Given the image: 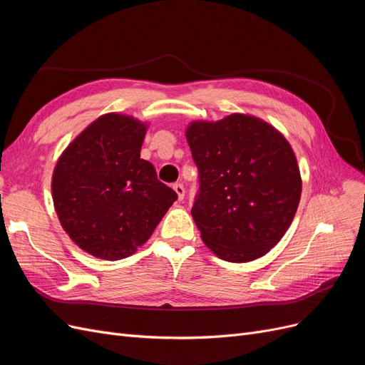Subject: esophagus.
I'll use <instances>...</instances> for the list:
<instances>
[{
    "mask_svg": "<svg viewBox=\"0 0 365 365\" xmlns=\"http://www.w3.org/2000/svg\"><path fill=\"white\" fill-rule=\"evenodd\" d=\"M173 190L177 192V195H178V199H180V200H182V199H184V195H185V188H184V185H182V184H180V182L173 184Z\"/></svg>",
    "mask_w": 365,
    "mask_h": 365,
    "instance_id": "obj_1",
    "label": "esophagus"
}]
</instances>
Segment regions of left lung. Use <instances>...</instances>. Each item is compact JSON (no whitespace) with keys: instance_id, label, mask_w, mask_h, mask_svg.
Returning a JSON list of instances; mask_svg holds the SVG:
<instances>
[{"instance_id":"1","label":"left lung","mask_w":365,"mask_h":365,"mask_svg":"<svg viewBox=\"0 0 365 365\" xmlns=\"http://www.w3.org/2000/svg\"><path fill=\"white\" fill-rule=\"evenodd\" d=\"M185 137L199 170L192 216L204 243L230 262L266 255L292 225L302 192L290 143L246 115L193 122Z\"/></svg>"}]
</instances>
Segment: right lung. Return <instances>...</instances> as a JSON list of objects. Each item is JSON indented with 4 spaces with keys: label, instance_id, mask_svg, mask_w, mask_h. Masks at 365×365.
<instances>
[{
    "label": "right lung",
    "instance_id": "add662e5",
    "mask_svg": "<svg viewBox=\"0 0 365 365\" xmlns=\"http://www.w3.org/2000/svg\"><path fill=\"white\" fill-rule=\"evenodd\" d=\"M146 125L108 113L92 122L58 158L53 200L63 230L96 258L133 255L178 199L140 158Z\"/></svg>",
    "mask_w": 365,
    "mask_h": 365
}]
</instances>
